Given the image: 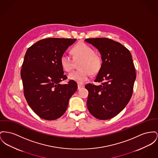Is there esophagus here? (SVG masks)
I'll use <instances>...</instances> for the list:
<instances>
[{"label": "esophagus", "instance_id": "34e87169", "mask_svg": "<svg viewBox=\"0 0 158 158\" xmlns=\"http://www.w3.org/2000/svg\"><path fill=\"white\" fill-rule=\"evenodd\" d=\"M83 86H84L83 85H80V84H78V85H77V89H80L82 88Z\"/></svg>", "mask_w": 158, "mask_h": 158}]
</instances>
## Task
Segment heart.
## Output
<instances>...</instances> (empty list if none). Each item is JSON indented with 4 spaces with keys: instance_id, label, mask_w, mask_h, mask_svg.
Segmentation results:
<instances>
[{
    "instance_id": "1",
    "label": "heart",
    "mask_w": 158,
    "mask_h": 158,
    "mask_svg": "<svg viewBox=\"0 0 158 158\" xmlns=\"http://www.w3.org/2000/svg\"><path fill=\"white\" fill-rule=\"evenodd\" d=\"M73 59L67 54H63L60 58V64L65 72L72 70L74 62L78 63L79 70L69 74V77L78 84H84L91 74H97L102 67L101 56L95 52L93 47L84 43L79 42L72 49Z\"/></svg>"
}]
</instances>
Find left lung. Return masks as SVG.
Returning <instances> with one entry per match:
<instances>
[{
    "instance_id": "8db88e82",
    "label": "left lung",
    "mask_w": 158,
    "mask_h": 158,
    "mask_svg": "<svg viewBox=\"0 0 158 158\" xmlns=\"http://www.w3.org/2000/svg\"><path fill=\"white\" fill-rule=\"evenodd\" d=\"M98 49L102 67L94 80L101 85L87 84V107L100 120L114 117L127 105L133 93L136 78L135 66L130 51L121 44L108 38L85 40Z\"/></svg>"
}]
</instances>
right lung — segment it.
<instances>
[{
    "label": "right lung",
    "instance_id": "right-lung-1",
    "mask_svg": "<svg viewBox=\"0 0 158 158\" xmlns=\"http://www.w3.org/2000/svg\"><path fill=\"white\" fill-rule=\"evenodd\" d=\"M76 39L47 38L29 47L21 70L24 95L28 106L40 118L52 121L66 111L69 100L77 89L76 82H60L67 79L60 58Z\"/></svg>",
    "mask_w": 158,
    "mask_h": 158
}]
</instances>
